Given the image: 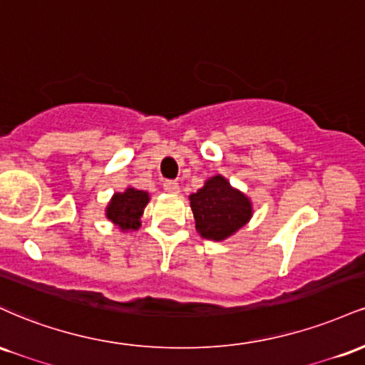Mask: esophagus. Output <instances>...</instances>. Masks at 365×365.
Returning a JSON list of instances; mask_svg holds the SVG:
<instances>
[{
    "label": "esophagus",
    "instance_id": "34e87169",
    "mask_svg": "<svg viewBox=\"0 0 365 365\" xmlns=\"http://www.w3.org/2000/svg\"><path fill=\"white\" fill-rule=\"evenodd\" d=\"M163 187H165V190L168 192V194H178L180 192V185L177 182H173V180H168V182L163 183Z\"/></svg>",
    "mask_w": 365,
    "mask_h": 365
}]
</instances>
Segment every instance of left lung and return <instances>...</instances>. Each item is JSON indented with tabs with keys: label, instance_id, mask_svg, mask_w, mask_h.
<instances>
[{
	"label": "left lung",
	"instance_id": "1",
	"mask_svg": "<svg viewBox=\"0 0 365 365\" xmlns=\"http://www.w3.org/2000/svg\"><path fill=\"white\" fill-rule=\"evenodd\" d=\"M188 199L197 233L212 242H223L235 235L254 215L252 200L242 190L232 187L223 175L207 178Z\"/></svg>",
	"mask_w": 365,
	"mask_h": 365
}]
</instances>
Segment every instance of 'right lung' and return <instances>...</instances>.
Wrapping results in <instances>:
<instances>
[{
    "instance_id": "obj_1",
    "label": "right lung",
    "mask_w": 365,
    "mask_h": 365,
    "mask_svg": "<svg viewBox=\"0 0 365 365\" xmlns=\"http://www.w3.org/2000/svg\"><path fill=\"white\" fill-rule=\"evenodd\" d=\"M150 197L148 192L139 190L128 185L123 192H115L108 202L106 217L113 225L118 226L121 232H135L140 228V217L144 215V209L149 204Z\"/></svg>"
}]
</instances>
